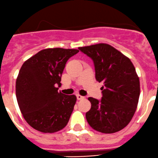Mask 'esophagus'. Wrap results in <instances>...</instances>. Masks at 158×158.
Here are the masks:
<instances>
[{
	"instance_id": "1",
	"label": "esophagus",
	"mask_w": 158,
	"mask_h": 158,
	"mask_svg": "<svg viewBox=\"0 0 158 158\" xmlns=\"http://www.w3.org/2000/svg\"><path fill=\"white\" fill-rule=\"evenodd\" d=\"M76 98H77L78 100H81V99H83V98H85V97L82 96V95H79V94H77V95H76Z\"/></svg>"
}]
</instances>
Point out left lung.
I'll return each mask as SVG.
<instances>
[{"label": "left lung", "instance_id": "8db88e82", "mask_svg": "<svg viewBox=\"0 0 158 158\" xmlns=\"http://www.w3.org/2000/svg\"><path fill=\"white\" fill-rule=\"evenodd\" d=\"M79 49L92 60L95 79L102 82L101 100L89 97L91 109L85 114L89 125L105 134L119 131L135 114L140 95V81L130 59L106 44Z\"/></svg>", "mask_w": 158, "mask_h": 158}]
</instances>
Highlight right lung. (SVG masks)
<instances>
[{
    "instance_id": "1",
    "label": "right lung",
    "mask_w": 158,
    "mask_h": 158,
    "mask_svg": "<svg viewBox=\"0 0 158 158\" xmlns=\"http://www.w3.org/2000/svg\"><path fill=\"white\" fill-rule=\"evenodd\" d=\"M78 49L49 48L24 62L16 81V96L26 122L43 133L66 126L76 102L74 95L58 92L66 62Z\"/></svg>"
}]
</instances>
